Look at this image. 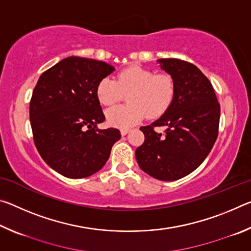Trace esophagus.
I'll use <instances>...</instances> for the list:
<instances>
[{
	"label": "esophagus",
	"instance_id": "1",
	"mask_svg": "<svg viewBox=\"0 0 251 251\" xmlns=\"http://www.w3.org/2000/svg\"><path fill=\"white\" fill-rule=\"evenodd\" d=\"M130 131V129L129 128H122L121 129V134H122V136H125V135H127Z\"/></svg>",
	"mask_w": 251,
	"mask_h": 251
}]
</instances>
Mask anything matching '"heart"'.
<instances>
[{
	"instance_id": "b5f03b06",
	"label": "heart",
	"mask_w": 251,
	"mask_h": 251,
	"mask_svg": "<svg viewBox=\"0 0 251 251\" xmlns=\"http://www.w3.org/2000/svg\"><path fill=\"white\" fill-rule=\"evenodd\" d=\"M128 94L129 104L116 106L106 112L110 125L127 128L137 124L146 115L157 118L172 105L175 82L166 73L155 74L151 70L130 65L118 72L116 79L105 77L96 87L97 99L105 106H113Z\"/></svg>"
}]
</instances>
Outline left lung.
Segmentation results:
<instances>
[{
    "label": "left lung",
    "instance_id": "8db88e82",
    "mask_svg": "<svg viewBox=\"0 0 251 251\" xmlns=\"http://www.w3.org/2000/svg\"><path fill=\"white\" fill-rule=\"evenodd\" d=\"M175 82V96L158 120L142 126L145 141L135 151L142 171L159 180H177L199 167L217 139L220 105L212 85L192 63L161 58ZM165 126L163 134L155 126Z\"/></svg>",
    "mask_w": 251,
    "mask_h": 251
}]
</instances>
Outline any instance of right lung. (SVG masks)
Returning <instances> with one entry per match:
<instances>
[{"label":"right lung","instance_id":"obj_1","mask_svg":"<svg viewBox=\"0 0 251 251\" xmlns=\"http://www.w3.org/2000/svg\"><path fill=\"white\" fill-rule=\"evenodd\" d=\"M115 71L107 63L71 56L40 76L29 103L33 138L42 158L67 178H85L103 168L121 138L105 121L96 87Z\"/></svg>","mask_w":251,"mask_h":251}]
</instances>
